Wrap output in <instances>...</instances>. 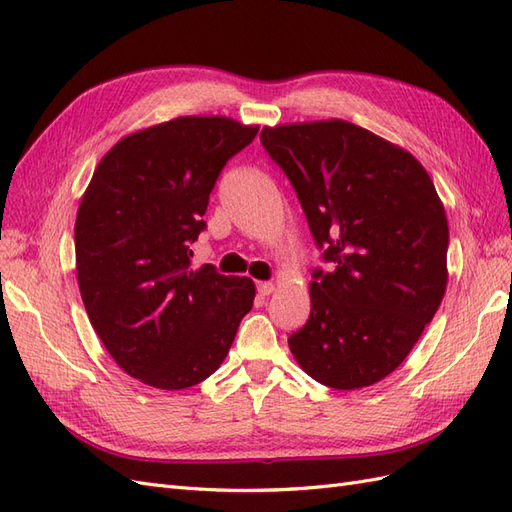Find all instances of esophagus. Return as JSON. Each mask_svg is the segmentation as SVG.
Segmentation results:
<instances>
[{"label":"esophagus","mask_w":512,"mask_h":512,"mask_svg":"<svg viewBox=\"0 0 512 512\" xmlns=\"http://www.w3.org/2000/svg\"><path fill=\"white\" fill-rule=\"evenodd\" d=\"M273 284L271 282H258L256 284V290H258V294H260V297H267V294H271L273 292Z\"/></svg>","instance_id":"1"}]
</instances>
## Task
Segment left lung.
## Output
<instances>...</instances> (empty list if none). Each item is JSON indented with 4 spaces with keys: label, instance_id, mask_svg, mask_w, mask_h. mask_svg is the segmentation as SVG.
<instances>
[{
    "label": "left lung",
    "instance_id": "8db88e82",
    "mask_svg": "<svg viewBox=\"0 0 512 512\" xmlns=\"http://www.w3.org/2000/svg\"><path fill=\"white\" fill-rule=\"evenodd\" d=\"M260 143L329 265L312 271V312L288 337L294 359L337 391L376 384L444 297L448 224L436 188L408 151L342 119L265 128Z\"/></svg>",
    "mask_w": 512,
    "mask_h": 512
}]
</instances>
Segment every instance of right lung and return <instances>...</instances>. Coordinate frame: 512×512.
Wrapping results in <instances>:
<instances>
[{
  "label": "right lung",
  "instance_id": "1",
  "mask_svg": "<svg viewBox=\"0 0 512 512\" xmlns=\"http://www.w3.org/2000/svg\"><path fill=\"white\" fill-rule=\"evenodd\" d=\"M258 128L179 117L106 153L74 224L81 297L108 354L141 382L181 391L222 365L254 303L250 277L190 269L209 194Z\"/></svg>",
  "mask_w": 512,
  "mask_h": 512
}]
</instances>
